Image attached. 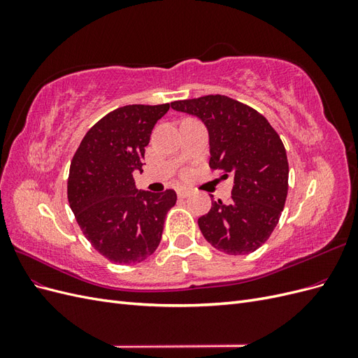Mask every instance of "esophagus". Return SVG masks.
Masks as SVG:
<instances>
[{
	"instance_id": "1",
	"label": "esophagus",
	"mask_w": 358,
	"mask_h": 358,
	"mask_svg": "<svg viewBox=\"0 0 358 358\" xmlns=\"http://www.w3.org/2000/svg\"><path fill=\"white\" fill-rule=\"evenodd\" d=\"M189 196V191L185 189V188H179L178 189V197L179 199H187Z\"/></svg>"
}]
</instances>
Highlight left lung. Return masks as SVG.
<instances>
[{
  "label": "left lung",
  "mask_w": 358,
  "mask_h": 358,
  "mask_svg": "<svg viewBox=\"0 0 358 358\" xmlns=\"http://www.w3.org/2000/svg\"><path fill=\"white\" fill-rule=\"evenodd\" d=\"M171 109L200 119L209 133L210 169L233 176L229 203L212 200L199 218L204 239L230 255L254 252L275 230L287 200L282 140L262 113L225 95L173 101Z\"/></svg>",
  "instance_id": "left-lung-1"
}]
</instances>
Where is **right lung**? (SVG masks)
Here are the masks:
<instances>
[{
  "label": "right lung",
  "instance_id": "right-lung-1",
  "mask_svg": "<svg viewBox=\"0 0 358 358\" xmlns=\"http://www.w3.org/2000/svg\"><path fill=\"white\" fill-rule=\"evenodd\" d=\"M170 104H131L107 113L88 133L71 159L70 208L80 230L115 264H136L155 252L176 192L138 191L150 133Z\"/></svg>",
  "mask_w": 358,
  "mask_h": 358
}]
</instances>
